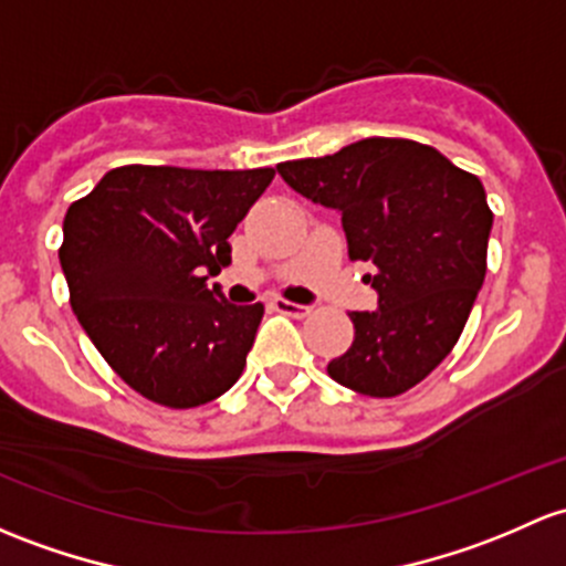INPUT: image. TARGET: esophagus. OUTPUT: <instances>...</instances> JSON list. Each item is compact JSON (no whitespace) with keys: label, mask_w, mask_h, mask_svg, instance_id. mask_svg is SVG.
<instances>
[{"label":"esophagus","mask_w":566,"mask_h":566,"mask_svg":"<svg viewBox=\"0 0 566 566\" xmlns=\"http://www.w3.org/2000/svg\"><path fill=\"white\" fill-rule=\"evenodd\" d=\"M271 306L276 308V312L287 314V317H306V314L312 312V308H308V306H301V303L284 301V298H273V301H271Z\"/></svg>","instance_id":"34e87169"}]
</instances>
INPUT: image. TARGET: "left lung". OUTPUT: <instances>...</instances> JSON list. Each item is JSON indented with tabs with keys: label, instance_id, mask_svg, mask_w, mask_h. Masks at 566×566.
I'll return each instance as SVG.
<instances>
[{
	"label": "left lung",
	"instance_id": "obj_1",
	"mask_svg": "<svg viewBox=\"0 0 566 566\" xmlns=\"http://www.w3.org/2000/svg\"><path fill=\"white\" fill-rule=\"evenodd\" d=\"M312 203L336 208L349 260L377 268V312H349L353 347L331 379L371 398L401 396L455 347L485 279L493 213L478 176L426 143L366 138L276 165Z\"/></svg>",
	"mask_w": 566,
	"mask_h": 566
}]
</instances>
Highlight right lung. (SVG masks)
Returning a JSON list of instances; mask_svg holds the SVG:
<instances>
[{
	"mask_svg": "<svg viewBox=\"0 0 566 566\" xmlns=\"http://www.w3.org/2000/svg\"><path fill=\"white\" fill-rule=\"evenodd\" d=\"M273 176L124 165L67 208L59 263L70 306L148 401L192 409L241 377L265 308L233 306L203 273L230 263L228 238Z\"/></svg>",
	"mask_w": 566,
	"mask_h": 566,
	"instance_id": "1",
	"label": "right lung"
}]
</instances>
